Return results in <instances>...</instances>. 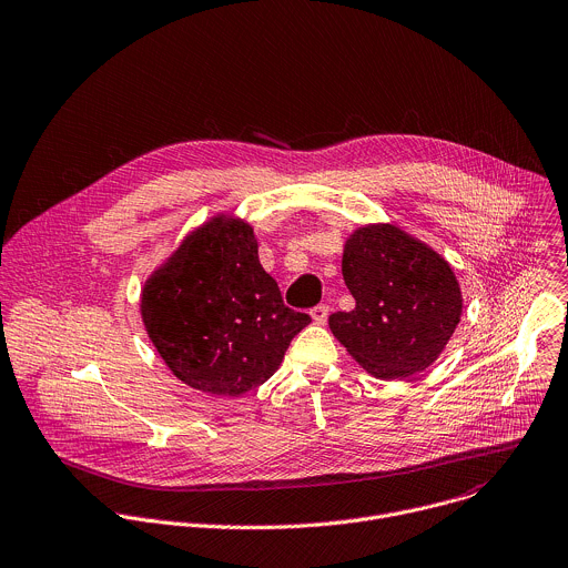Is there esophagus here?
<instances>
[{
	"label": "esophagus",
	"mask_w": 568,
	"mask_h": 568,
	"mask_svg": "<svg viewBox=\"0 0 568 568\" xmlns=\"http://www.w3.org/2000/svg\"><path fill=\"white\" fill-rule=\"evenodd\" d=\"M310 314H312V321L316 325H323L327 321V316H329V307L327 305H316V307H312Z\"/></svg>",
	"instance_id": "34e87169"
}]
</instances>
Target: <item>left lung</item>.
I'll return each instance as SVG.
<instances>
[{
	"instance_id": "left-lung-1",
	"label": "left lung",
	"mask_w": 568,
	"mask_h": 568,
	"mask_svg": "<svg viewBox=\"0 0 568 568\" xmlns=\"http://www.w3.org/2000/svg\"><path fill=\"white\" fill-rule=\"evenodd\" d=\"M352 312L329 316L332 334L379 379H408L437 361L462 318L453 267L404 230L358 227L343 247Z\"/></svg>"
}]
</instances>
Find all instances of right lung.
Wrapping results in <instances>:
<instances>
[{"label":"right lung","mask_w":568,"mask_h":568,"mask_svg":"<svg viewBox=\"0 0 568 568\" xmlns=\"http://www.w3.org/2000/svg\"><path fill=\"white\" fill-rule=\"evenodd\" d=\"M140 312L178 379L219 397L265 384L312 321L283 303L258 261L252 225L223 214L189 234L146 278Z\"/></svg>","instance_id":"right-lung-1"}]
</instances>
